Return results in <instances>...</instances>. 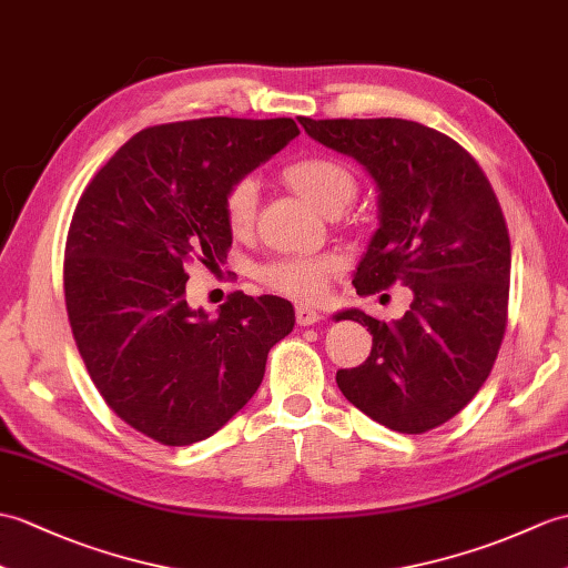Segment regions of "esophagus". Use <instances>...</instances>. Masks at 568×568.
I'll list each match as a JSON object with an SVG mask.
<instances>
[{
  "mask_svg": "<svg viewBox=\"0 0 568 568\" xmlns=\"http://www.w3.org/2000/svg\"><path fill=\"white\" fill-rule=\"evenodd\" d=\"M322 320V314L316 312V310H312V307H295V322L300 324V326H312V324H316Z\"/></svg>",
  "mask_w": 568,
  "mask_h": 568,
  "instance_id": "obj_1",
  "label": "esophagus"
}]
</instances>
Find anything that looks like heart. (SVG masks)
Here are the masks:
<instances>
[{"label": "heart", "mask_w": 568, "mask_h": 568, "mask_svg": "<svg viewBox=\"0 0 568 568\" xmlns=\"http://www.w3.org/2000/svg\"><path fill=\"white\" fill-rule=\"evenodd\" d=\"M285 186L305 197L320 213L334 215L346 207L358 183L346 164L326 154H305L287 162L281 171ZM258 189L252 179H240L224 191L222 217L227 230L236 236L246 234L256 220ZM341 271V258L324 254L312 258H281L271 261L258 271L261 283L278 295L300 302H314L326 293L332 275Z\"/></svg>", "instance_id": "obj_1"}]
</instances>
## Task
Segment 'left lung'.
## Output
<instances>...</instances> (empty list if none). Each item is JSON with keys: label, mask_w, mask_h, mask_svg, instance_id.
I'll return each mask as SVG.
<instances>
[{"label": "left lung", "mask_w": 568, "mask_h": 568, "mask_svg": "<svg viewBox=\"0 0 568 568\" xmlns=\"http://www.w3.org/2000/svg\"><path fill=\"white\" fill-rule=\"evenodd\" d=\"M297 121L377 183L379 230L355 271V293L394 283L414 293L394 324L361 310L338 316L371 328L373 351L338 371L336 385L392 430L438 428L481 389L504 344L510 236L498 197L463 144L433 128L404 118Z\"/></svg>", "instance_id": "left-lung-1"}]
</instances>
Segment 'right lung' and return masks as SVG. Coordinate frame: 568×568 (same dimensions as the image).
I'll return each mask as SVG.
<instances>
[{
  "mask_svg": "<svg viewBox=\"0 0 568 568\" xmlns=\"http://www.w3.org/2000/svg\"><path fill=\"white\" fill-rule=\"evenodd\" d=\"M297 135L293 118L144 128L79 197L62 273L74 344L113 414L156 443L220 430L293 332V305L275 295L236 290L213 320L191 310L186 266L227 258L224 191Z\"/></svg>",
  "mask_w": 568,
  "mask_h": 568,
  "instance_id": "1",
  "label": "right lung"
}]
</instances>
